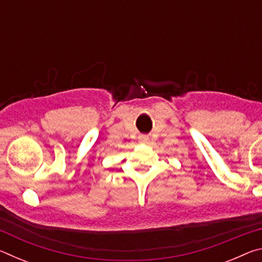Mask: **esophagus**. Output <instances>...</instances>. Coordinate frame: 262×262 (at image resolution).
<instances>
[{"mask_svg": "<svg viewBox=\"0 0 262 262\" xmlns=\"http://www.w3.org/2000/svg\"><path fill=\"white\" fill-rule=\"evenodd\" d=\"M139 140H140V142H142V143H147V142L149 141V137L147 135H141L139 137Z\"/></svg>", "mask_w": 262, "mask_h": 262, "instance_id": "1", "label": "esophagus"}]
</instances>
